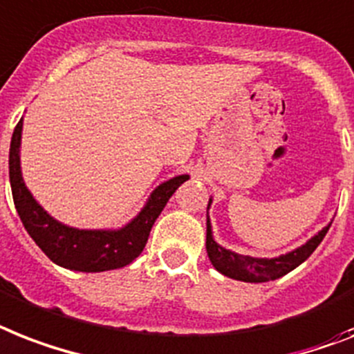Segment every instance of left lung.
Returning <instances> with one entry per match:
<instances>
[{"label": "left lung", "instance_id": "obj_1", "mask_svg": "<svg viewBox=\"0 0 354 354\" xmlns=\"http://www.w3.org/2000/svg\"><path fill=\"white\" fill-rule=\"evenodd\" d=\"M212 200L209 198V205H207V211L211 207ZM329 225H326L318 234L306 242L301 247L295 249V251L287 252V254H281L277 258H254V257H245V254H238V252H232L225 247H222L220 243L214 242L212 238V229H211V220L207 216V238H205V247L207 254H209V260L214 266L218 272H222L223 277L234 278V280L240 281H251V283H260V281H269L277 280V278L283 277L287 272H291L292 269H297L300 263L311 257L313 251L320 245V242L324 240V236L329 231Z\"/></svg>", "mask_w": 354, "mask_h": 354}]
</instances>
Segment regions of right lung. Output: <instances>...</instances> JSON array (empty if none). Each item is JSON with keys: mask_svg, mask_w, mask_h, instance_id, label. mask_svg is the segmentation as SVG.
Here are the masks:
<instances>
[{"mask_svg": "<svg viewBox=\"0 0 354 354\" xmlns=\"http://www.w3.org/2000/svg\"><path fill=\"white\" fill-rule=\"evenodd\" d=\"M23 118L14 129L10 154H8V176L12 187L16 211L21 218L36 245L54 263L82 272H102L129 266L140 257L149 240L152 225L167 205L169 198L185 180L187 174L174 176L152 191L143 209L122 229H76L57 222L34 200L21 176L19 147H21Z\"/></svg>", "mask_w": 354, "mask_h": 354, "instance_id": "obj_1", "label": "right lung"}]
</instances>
